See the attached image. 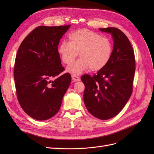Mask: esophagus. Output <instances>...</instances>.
I'll return each instance as SVG.
<instances>
[{"instance_id": "obj_1", "label": "esophagus", "mask_w": 154, "mask_h": 154, "mask_svg": "<svg viewBox=\"0 0 154 154\" xmlns=\"http://www.w3.org/2000/svg\"><path fill=\"white\" fill-rule=\"evenodd\" d=\"M72 79L74 80V81H79L80 80V78H79L78 76L77 75H72Z\"/></svg>"}]
</instances>
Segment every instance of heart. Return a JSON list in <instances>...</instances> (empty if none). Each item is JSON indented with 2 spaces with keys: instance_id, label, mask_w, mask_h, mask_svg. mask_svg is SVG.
I'll return each mask as SVG.
<instances>
[{
  "instance_id": "b5f03b06",
  "label": "heart",
  "mask_w": 154,
  "mask_h": 154,
  "mask_svg": "<svg viewBox=\"0 0 154 154\" xmlns=\"http://www.w3.org/2000/svg\"><path fill=\"white\" fill-rule=\"evenodd\" d=\"M69 42H62L58 46V54L65 64H71L78 56L77 62L70 65L67 71L78 74L90 68L98 71L109 63L113 47L112 42L99 33L83 29L74 31L68 36Z\"/></svg>"
}]
</instances>
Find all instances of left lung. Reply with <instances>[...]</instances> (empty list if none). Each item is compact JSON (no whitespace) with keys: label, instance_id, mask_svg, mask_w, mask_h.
<instances>
[{"label":"left lung","instance_id":"1","mask_svg":"<svg viewBox=\"0 0 154 154\" xmlns=\"http://www.w3.org/2000/svg\"><path fill=\"white\" fill-rule=\"evenodd\" d=\"M100 30L112 34V57L96 74H84L81 80L85 85L83 100L87 109L94 117L105 120L119 114L131 96L136 60L132 45L122 31L116 27Z\"/></svg>","mask_w":154,"mask_h":154}]
</instances>
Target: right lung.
Here are the masks:
<instances>
[{"mask_svg":"<svg viewBox=\"0 0 154 154\" xmlns=\"http://www.w3.org/2000/svg\"><path fill=\"white\" fill-rule=\"evenodd\" d=\"M70 26L37 27L17 51L14 66L17 99L25 112L36 120L48 119L58 112L71 83V74H60L65 68L58 51L60 40Z\"/></svg>","mask_w":154,"mask_h":154,"instance_id":"1","label":"right lung"}]
</instances>
